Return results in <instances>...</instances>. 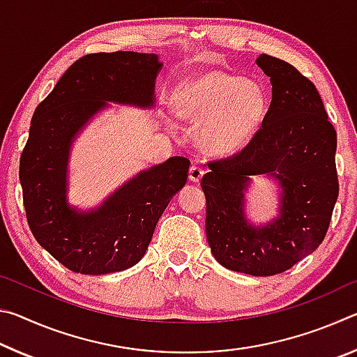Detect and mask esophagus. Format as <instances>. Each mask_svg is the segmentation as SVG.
Returning <instances> with one entry per match:
<instances>
[{
    "mask_svg": "<svg viewBox=\"0 0 357 357\" xmlns=\"http://www.w3.org/2000/svg\"><path fill=\"white\" fill-rule=\"evenodd\" d=\"M204 174V170L202 167L198 165H192L190 170H189V179L192 181V183H200V179L203 178Z\"/></svg>",
    "mask_w": 357,
    "mask_h": 357,
    "instance_id": "obj_1",
    "label": "esophagus"
}]
</instances>
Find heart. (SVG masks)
Here are the masks:
<instances>
[{
	"label": "heart",
	"instance_id": "1",
	"mask_svg": "<svg viewBox=\"0 0 357 357\" xmlns=\"http://www.w3.org/2000/svg\"><path fill=\"white\" fill-rule=\"evenodd\" d=\"M269 100L264 86L219 69H208L181 82L172 94V112L197 126V142L211 155L244 151L261 132Z\"/></svg>",
	"mask_w": 357,
	"mask_h": 357
}]
</instances>
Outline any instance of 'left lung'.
<instances>
[{
    "mask_svg": "<svg viewBox=\"0 0 357 357\" xmlns=\"http://www.w3.org/2000/svg\"><path fill=\"white\" fill-rule=\"evenodd\" d=\"M273 84L259 135L229 159L211 162L202 179L206 238L223 268L255 277L280 274L323 243L338 197L337 134L315 84L291 64L257 58ZM280 184V214L255 226L245 215L251 178Z\"/></svg>",
    "mask_w": 357,
    "mask_h": 357,
    "instance_id": "8db88e82",
    "label": "left lung"
}]
</instances>
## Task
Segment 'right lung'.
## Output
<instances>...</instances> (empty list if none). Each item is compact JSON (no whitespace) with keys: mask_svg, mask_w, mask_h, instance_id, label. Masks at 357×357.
I'll use <instances>...</instances> for the list:
<instances>
[{"mask_svg":"<svg viewBox=\"0 0 357 357\" xmlns=\"http://www.w3.org/2000/svg\"><path fill=\"white\" fill-rule=\"evenodd\" d=\"M162 66L155 53L86 55L34 110L19 173L28 225L36 241L74 273L102 275L137 264L162 213L185 185L190 160L176 155L138 172L98 208L82 211L68 202L72 143L108 102L153 108Z\"/></svg>","mask_w":357,"mask_h":357,"instance_id":"obj_1","label":"right lung"}]
</instances>
